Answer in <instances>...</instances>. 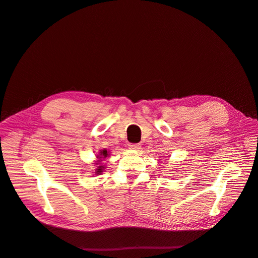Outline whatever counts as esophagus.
<instances>
[{
	"mask_svg": "<svg viewBox=\"0 0 258 258\" xmlns=\"http://www.w3.org/2000/svg\"><path fill=\"white\" fill-rule=\"evenodd\" d=\"M128 147L130 148V150L138 151V150H140V148H141V144H139V143H130V144H128Z\"/></svg>",
	"mask_w": 258,
	"mask_h": 258,
	"instance_id": "obj_1",
	"label": "esophagus"
}]
</instances>
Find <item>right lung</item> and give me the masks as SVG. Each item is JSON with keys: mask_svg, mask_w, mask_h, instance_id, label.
Instances as JSON below:
<instances>
[{"mask_svg": "<svg viewBox=\"0 0 258 258\" xmlns=\"http://www.w3.org/2000/svg\"><path fill=\"white\" fill-rule=\"evenodd\" d=\"M107 156H108V152L106 150H102V151H100L99 155L97 156V158H99V160H101L102 158H106ZM103 169H104L103 166H99L96 169V174H101V173H102L103 172Z\"/></svg>", "mask_w": 258, "mask_h": 258, "instance_id": "right-lung-1", "label": "right lung"}]
</instances>
